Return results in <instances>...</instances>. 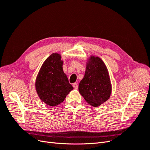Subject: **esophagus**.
Returning a JSON list of instances; mask_svg holds the SVG:
<instances>
[{
	"label": "esophagus",
	"mask_w": 150,
	"mask_h": 150,
	"mask_svg": "<svg viewBox=\"0 0 150 150\" xmlns=\"http://www.w3.org/2000/svg\"><path fill=\"white\" fill-rule=\"evenodd\" d=\"M72 86H73V88L75 89H77L78 88V84L77 83H73L72 84Z\"/></svg>",
	"instance_id": "1"
}]
</instances>
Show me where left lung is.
I'll return each instance as SVG.
<instances>
[{
  "instance_id": "8db88e82",
  "label": "left lung",
  "mask_w": 150,
  "mask_h": 150,
  "mask_svg": "<svg viewBox=\"0 0 150 150\" xmlns=\"http://www.w3.org/2000/svg\"><path fill=\"white\" fill-rule=\"evenodd\" d=\"M79 91L90 105L98 107L110 98L111 84L108 71L98 57L91 56L83 79L79 84Z\"/></svg>"
}]
</instances>
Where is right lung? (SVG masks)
<instances>
[{
  "instance_id": "obj_1",
  "label": "right lung",
  "mask_w": 150,
  "mask_h": 150,
  "mask_svg": "<svg viewBox=\"0 0 150 150\" xmlns=\"http://www.w3.org/2000/svg\"><path fill=\"white\" fill-rule=\"evenodd\" d=\"M61 56L54 53L48 57L40 69L35 89L41 100L49 106H56L64 101L73 87L63 72Z\"/></svg>"
}]
</instances>
